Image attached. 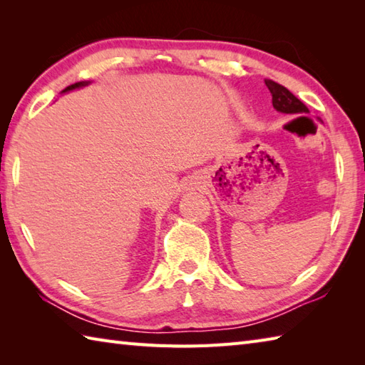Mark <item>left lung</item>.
I'll return each instance as SVG.
<instances>
[{
  "instance_id": "8db88e82",
  "label": "left lung",
  "mask_w": 365,
  "mask_h": 365,
  "mask_svg": "<svg viewBox=\"0 0 365 365\" xmlns=\"http://www.w3.org/2000/svg\"><path fill=\"white\" fill-rule=\"evenodd\" d=\"M267 88L273 96V106L277 111L285 114H307L309 108L301 102L299 98L294 97L292 92L284 88L282 84L274 83L273 80H265Z\"/></svg>"
}]
</instances>
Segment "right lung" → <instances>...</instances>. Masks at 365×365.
Segmentation results:
<instances>
[{"mask_svg":"<svg viewBox=\"0 0 365 365\" xmlns=\"http://www.w3.org/2000/svg\"><path fill=\"white\" fill-rule=\"evenodd\" d=\"M88 83H84V81H80V83H75V84H71V86H67L63 92H67V91H72V89H76V88H81V86H86Z\"/></svg>","mask_w":365,"mask_h":365,"instance_id":"1","label":"right lung"}]
</instances>
